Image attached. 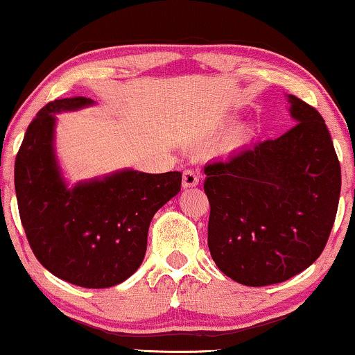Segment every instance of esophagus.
<instances>
[{"mask_svg":"<svg viewBox=\"0 0 355 355\" xmlns=\"http://www.w3.org/2000/svg\"><path fill=\"white\" fill-rule=\"evenodd\" d=\"M198 184V174L193 169H186L182 174V187H196Z\"/></svg>","mask_w":355,"mask_h":355,"instance_id":"obj_1","label":"esophagus"}]
</instances>
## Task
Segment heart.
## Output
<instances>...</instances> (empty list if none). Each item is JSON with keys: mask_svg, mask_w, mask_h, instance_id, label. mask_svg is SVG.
I'll return each instance as SVG.
<instances>
[{"mask_svg": "<svg viewBox=\"0 0 355 355\" xmlns=\"http://www.w3.org/2000/svg\"><path fill=\"white\" fill-rule=\"evenodd\" d=\"M249 137H250L249 130H247V129H239V130H236V132L231 135L230 140H227V144H230L231 147H241V145H244L247 140H249Z\"/></svg>", "mask_w": 355, "mask_h": 355, "instance_id": "heart-1", "label": "heart"}]
</instances>
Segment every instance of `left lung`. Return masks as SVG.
Here are the masks:
<instances>
[{"label":"left lung","mask_w":355,"mask_h":355,"mask_svg":"<svg viewBox=\"0 0 355 355\" xmlns=\"http://www.w3.org/2000/svg\"><path fill=\"white\" fill-rule=\"evenodd\" d=\"M293 129L208 163V249L236 283L268 286L322 254L336 218L341 166L324 119L288 95Z\"/></svg>","instance_id":"8db88e82"}]
</instances>
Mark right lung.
I'll return each mask as SVG.
<instances>
[{
    "instance_id": "add662e5",
    "label": "right lung",
    "mask_w": 355,
    "mask_h": 355,
    "mask_svg": "<svg viewBox=\"0 0 355 355\" xmlns=\"http://www.w3.org/2000/svg\"><path fill=\"white\" fill-rule=\"evenodd\" d=\"M94 105L55 100L28 124L14 163L21 221L37 260L80 288H111L142 265L155 213L181 191L182 174L123 169L67 187L55 153L56 113Z\"/></svg>"
}]
</instances>
